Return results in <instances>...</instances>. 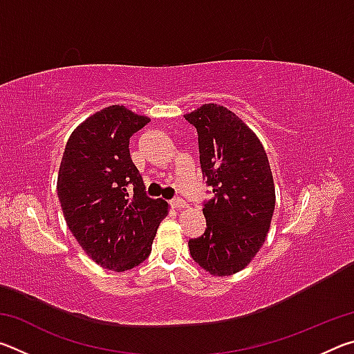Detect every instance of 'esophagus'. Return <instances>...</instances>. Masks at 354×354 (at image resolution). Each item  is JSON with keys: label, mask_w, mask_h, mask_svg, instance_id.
<instances>
[{"label": "esophagus", "mask_w": 354, "mask_h": 354, "mask_svg": "<svg viewBox=\"0 0 354 354\" xmlns=\"http://www.w3.org/2000/svg\"><path fill=\"white\" fill-rule=\"evenodd\" d=\"M170 206L175 209H183V207H185V201L183 198H173L170 201Z\"/></svg>", "instance_id": "obj_1"}]
</instances>
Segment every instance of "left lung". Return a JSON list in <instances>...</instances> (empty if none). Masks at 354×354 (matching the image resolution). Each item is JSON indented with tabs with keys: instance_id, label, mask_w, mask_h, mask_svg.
<instances>
[{
	"instance_id": "8db88e82",
	"label": "left lung",
	"mask_w": 354,
	"mask_h": 354,
	"mask_svg": "<svg viewBox=\"0 0 354 354\" xmlns=\"http://www.w3.org/2000/svg\"><path fill=\"white\" fill-rule=\"evenodd\" d=\"M184 118L198 133L203 176L214 196L205 203V234L190 239V256L214 277H230L266 242L274 211V184L266 149L234 112L203 104Z\"/></svg>"
}]
</instances>
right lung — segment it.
Here are the masks:
<instances>
[{"label": "right lung", "mask_w": 354, "mask_h": 354, "mask_svg": "<svg viewBox=\"0 0 354 354\" xmlns=\"http://www.w3.org/2000/svg\"><path fill=\"white\" fill-rule=\"evenodd\" d=\"M147 123L124 106L104 107L71 133L59 167L57 196L68 230L107 270L127 272L145 261L169 214V203L147 196L131 160V136Z\"/></svg>", "instance_id": "obj_1"}]
</instances>
